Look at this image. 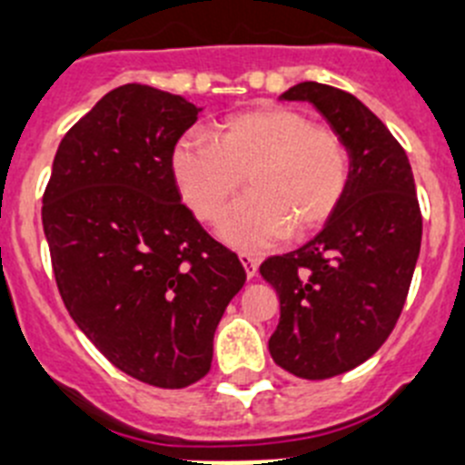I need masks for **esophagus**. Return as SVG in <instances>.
Returning a JSON list of instances; mask_svg holds the SVG:
<instances>
[{
  "label": "esophagus",
  "instance_id": "obj_1",
  "mask_svg": "<svg viewBox=\"0 0 465 465\" xmlns=\"http://www.w3.org/2000/svg\"><path fill=\"white\" fill-rule=\"evenodd\" d=\"M240 262L244 265V272H246V276H249V279H253V276L258 274V265H261V261H258L255 255L240 253Z\"/></svg>",
  "mask_w": 465,
  "mask_h": 465
}]
</instances>
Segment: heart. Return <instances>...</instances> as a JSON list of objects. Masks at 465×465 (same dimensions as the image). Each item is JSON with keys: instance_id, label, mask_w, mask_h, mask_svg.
<instances>
[{"instance_id": "b5f03b06", "label": "heart", "mask_w": 465, "mask_h": 465, "mask_svg": "<svg viewBox=\"0 0 465 465\" xmlns=\"http://www.w3.org/2000/svg\"><path fill=\"white\" fill-rule=\"evenodd\" d=\"M182 200L204 223H219L228 244L262 251L295 232L306 235L334 216L351 180V154L339 134L291 108H255L223 119L214 138L189 134L173 149Z\"/></svg>"}]
</instances>
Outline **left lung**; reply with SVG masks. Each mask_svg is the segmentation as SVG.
<instances>
[{
	"mask_svg": "<svg viewBox=\"0 0 465 465\" xmlns=\"http://www.w3.org/2000/svg\"><path fill=\"white\" fill-rule=\"evenodd\" d=\"M281 99L316 105L351 154L346 195L325 228L261 265L281 302L272 360L297 378L325 381L369 360L397 325L421 212L406 152L361 101L321 83L295 84Z\"/></svg>",
	"mask_w": 465,
	"mask_h": 465,
	"instance_id": "obj_1",
	"label": "left lung"
}]
</instances>
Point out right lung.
Instances as JSON below:
<instances>
[{"mask_svg": "<svg viewBox=\"0 0 465 465\" xmlns=\"http://www.w3.org/2000/svg\"><path fill=\"white\" fill-rule=\"evenodd\" d=\"M200 108L122 84L59 143L44 230L59 295L119 371L182 390L212 366L214 331L246 281L207 235L173 177V149Z\"/></svg>", "mask_w": 465, "mask_h": 465, "instance_id": "add662e5", "label": "right lung"}]
</instances>
